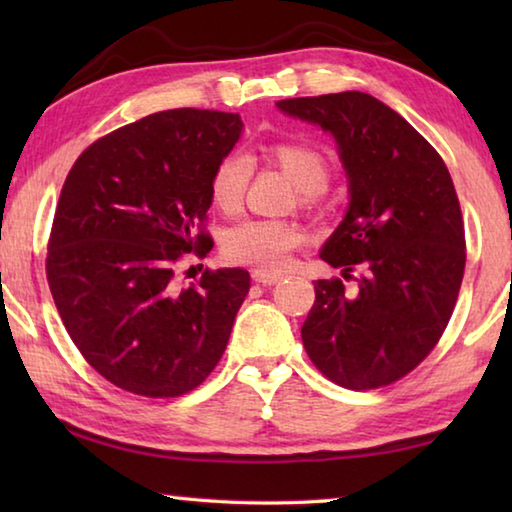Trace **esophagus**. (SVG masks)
I'll return each mask as SVG.
<instances>
[{
    "label": "esophagus",
    "mask_w": 512,
    "mask_h": 512,
    "mask_svg": "<svg viewBox=\"0 0 512 512\" xmlns=\"http://www.w3.org/2000/svg\"><path fill=\"white\" fill-rule=\"evenodd\" d=\"M253 280L257 282V284H277L282 280L280 275H275V273H264V271H253Z\"/></svg>",
    "instance_id": "obj_1"
}]
</instances>
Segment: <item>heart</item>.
Here are the masks:
<instances>
[{"label":"heart","instance_id":"heart-1","mask_svg":"<svg viewBox=\"0 0 512 512\" xmlns=\"http://www.w3.org/2000/svg\"><path fill=\"white\" fill-rule=\"evenodd\" d=\"M277 167H280L305 203H311L323 194L329 183V164L323 153L302 144H275L268 151ZM255 162L244 151H230L216 162L210 178L212 203L223 212H237L248 192L253 178ZM302 244V230L296 223L277 219H248L228 230L223 239V255L232 264L253 266L257 271L271 273L287 266L289 253Z\"/></svg>","mask_w":512,"mask_h":512}]
</instances>
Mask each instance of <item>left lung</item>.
Wrapping results in <instances>:
<instances>
[{"label": "left lung", "instance_id": "obj_1", "mask_svg": "<svg viewBox=\"0 0 512 512\" xmlns=\"http://www.w3.org/2000/svg\"><path fill=\"white\" fill-rule=\"evenodd\" d=\"M332 133L350 207L320 259L361 268L354 293L339 277L314 282L302 325L314 366L350 391L388 386L424 361L452 318L465 271L461 205L438 151L366 92L277 101Z\"/></svg>", "mask_w": 512, "mask_h": 512}]
</instances>
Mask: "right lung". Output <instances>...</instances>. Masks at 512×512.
Returning <instances> with one entry per match:
<instances>
[{
	"instance_id": "obj_1",
	"label": "right lung",
	"mask_w": 512,
	"mask_h": 512,
	"mask_svg": "<svg viewBox=\"0 0 512 512\" xmlns=\"http://www.w3.org/2000/svg\"><path fill=\"white\" fill-rule=\"evenodd\" d=\"M241 128L235 112H153L90 144L67 173L49 289L83 359L121 391L185 395L223 357L248 271L205 268L180 287L176 266L212 250L210 178Z\"/></svg>"
}]
</instances>
